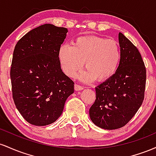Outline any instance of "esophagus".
I'll return each mask as SVG.
<instances>
[{"label":"esophagus","mask_w":156,"mask_h":156,"mask_svg":"<svg viewBox=\"0 0 156 156\" xmlns=\"http://www.w3.org/2000/svg\"><path fill=\"white\" fill-rule=\"evenodd\" d=\"M75 90L76 91H80V90H82V89H83V87H81V86L78 85V84H75Z\"/></svg>","instance_id":"obj_1"}]
</instances>
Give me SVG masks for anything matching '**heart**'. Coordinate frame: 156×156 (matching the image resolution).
Wrapping results in <instances>:
<instances>
[{
	"label": "heart",
	"instance_id": "b5f03b06",
	"mask_svg": "<svg viewBox=\"0 0 156 156\" xmlns=\"http://www.w3.org/2000/svg\"><path fill=\"white\" fill-rule=\"evenodd\" d=\"M62 70L73 78L83 67L87 70L80 75L83 82L97 78L103 80L112 77L117 71L121 60V50L117 41L99 37H81L73 46L64 44L58 51Z\"/></svg>",
	"mask_w": 156,
	"mask_h": 156
}]
</instances>
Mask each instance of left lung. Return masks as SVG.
Masks as SVG:
<instances>
[{
  "mask_svg": "<svg viewBox=\"0 0 156 156\" xmlns=\"http://www.w3.org/2000/svg\"><path fill=\"white\" fill-rule=\"evenodd\" d=\"M121 60L112 77L95 87L96 100L89 109L91 120L105 130L125 126L144 98L146 67L138 49L119 33Z\"/></svg>",
  "mask_w": 156,
  "mask_h": 156,
  "instance_id": "obj_1",
  "label": "left lung"
}]
</instances>
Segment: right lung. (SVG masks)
Here are the masks:
<instances>
[{"mask_svg":"<svg viewBox=\"0 0 156 156\" xmlns=\"http://www.w3.org/2000/svg\"><path fill=\"white\" fill-rule=\"evenodd\" d=\"M67 29L44 24L16 44L10 78L17 110L30 124H51L62 114L74 82L62 72L58 58Z\"/></svg>","mask_w":156,"mask_h":156,"instance_id":"obj_1","label":"right lung"}]
</instances>
